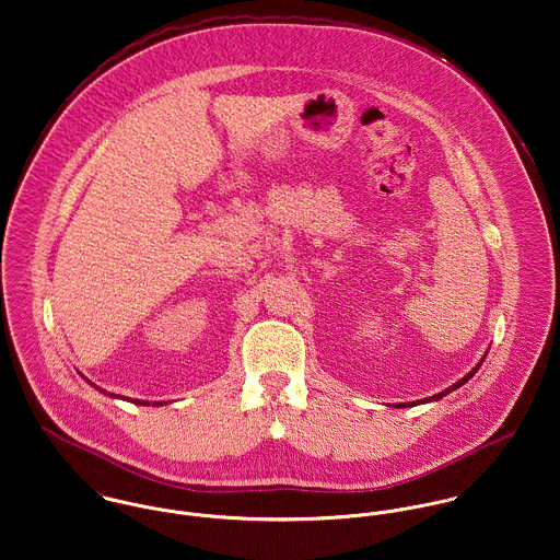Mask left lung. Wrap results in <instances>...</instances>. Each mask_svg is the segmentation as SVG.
<instances>
[{"label":"left lung","mask_w":560,"mask_h":560,"mask_svg":"<svg viewBox=\"0 0 560 560\" xmlns=\"http://www.w3.org/2000/svg\"><path fill=\"white\" fill-rule=\"evenodd\" d=\"M483 358H486V355H483ZM483 358H481V360H479V362H477V364H475L474 371H469V373H467V375H465V377H463V380H460V382H456V384H454V386L445 387V389H443V392H439V394H434V396H429V398H424V400H418V402H416V400H413V402H396V405H394V407H398V409H402V407H416V405H424V402H432V400H441V398H443V396H447V394H450V392H454V389H456V387L465 386V384H467V382H469V380H471V377H474L475 373H477V369H479V366H481V362H483Z\"/></svg>","instance_id":"obj_1"}]
</instances>
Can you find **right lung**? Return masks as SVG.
Instances as JSON below:
<instances>
[{
    "label": "right lung",
    "mask_w": 560,
    "mask_h": 560,
    "mask_svg": "<svg viewBox=\"0 0 560 560\" xmlns=\"http://www.w3.org/2000/svg\"><path fill=\"white\" fill-rule=\"evenodd\" d=\"M83 380H85L86 384H91L86 377H83ZM91 386L95 387L97 392H102V394L110 396V398H121V396H117V394H110V392H106V389H102V387L95 386V384H91ZM126 400H129V398H126ZM133 405H149V400H133ZM153 405H158V407H160V405H166V400H164V402L160 400V402H153Z\"/></svg>",
    "instance_id": "obj_1"
}]
</instances>
